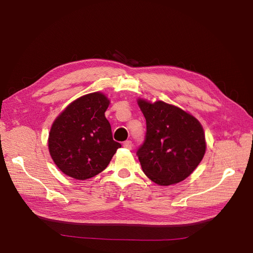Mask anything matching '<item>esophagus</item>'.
Masks as SVG:
<instances>
[{"label": "esophagus", "instance_id": "1", "mask_svg": "<svg viewBox=\"0 0 253 253\" xmlns=\"http://www.w3.org/2000/svg\"><path fill=\"white\" fill-rule=\"evenodd\" d=\"M122 145H124V148L128 149V150H131V149H132V147H133V143H132V141H131V140H126L124 143H122Z\"/></svg>", "mask_w": 253, "mask_h": 253}]
</instances>
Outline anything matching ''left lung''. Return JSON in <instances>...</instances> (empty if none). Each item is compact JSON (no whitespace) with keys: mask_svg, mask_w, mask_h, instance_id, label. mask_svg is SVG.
I'll list each match as a JSON object with an SVG mask.
<instances>
[{"mask_svg":"<svg viewBox=\"0 0 253 253\" xmlns=\"http://www.w3.org/2000/svg\"><path fill=\"white\" fill-rule=\"evenodd\" d=\"M147 133L137 151L143 173L159 186L186 179L206 153L204 128L192 115L164 101L137 100Z\"/></svg>","mask_w":253,"mask_h":253,"instance_id":"left-lung-1","label":"left lung"}]
</instances>
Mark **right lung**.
Listing matches in <instances>:
<instances>
[{
	"label": "right lung",
	"instance_id": "1",
	"mask_svg": "<svg viewBox=\"0 0 253 253\" xmlns=\"http://www.w3.org/2000/svg\"><path fill=\"white\" fill-rule=\"evenodd\" d=\"M110 100L103 93L84 95L68 104L53 121L48 150L53 163L65 175L84 180L109 166L119 142L113 139L105 118Z\"/></svg>",
	"mask_w": 253,
	"mask_h": 253
}]
</instances>
